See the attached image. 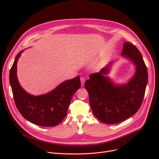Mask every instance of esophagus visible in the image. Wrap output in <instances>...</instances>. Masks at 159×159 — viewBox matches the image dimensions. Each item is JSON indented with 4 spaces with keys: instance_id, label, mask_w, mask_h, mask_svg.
<instances>
[{
    "instance_id": "obj_1",
    "label": "esophagus",
    "mask_w": 159,
    "mask_h": 159,
    "mask_svg": "<svg viewBox=\"0 0 159 159\" xmlns=\"http://www.w3.org/2000/svg\"><path fill=\"white\" fill-rule=\"evenodd\" d=\"M85 80H86L85 78H84V77H81V78H80V82H81V86H82V87H83V86H84V82H85Z\"/></svg>"
}]
</instances>
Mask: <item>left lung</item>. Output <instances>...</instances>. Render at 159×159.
Listing matches in <instances>:
<instances>
[{
	"instance_id": "left-lung-1",
	"label": "left lung",
	"mask_w": 159,
	"mask_h": 159,
	"mask_svg": "<svg viewBox=\"0 0 159 159\" xmlns=\"http://www.w3.org/2000/svg\"><path fill=\"white\" fill-rule=\"evenodd\" d=\"M121 55L135 66L134 76L126 84H116L106 76L113 62L98 73L91 74L84 84L93 115L105 124H116L133 116L139 110L145 94L148 70L139 50L126 42Z\"/></svg>"
}]
</instances>
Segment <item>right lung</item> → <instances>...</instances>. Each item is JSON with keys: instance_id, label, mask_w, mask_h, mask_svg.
<instances>
[{"instance_id": "add662e5", "label": "right lung", "mask_w": 159, "mask_h": 159, "mask_svg": "<svg viewBox=\"0 0 159 159\" xmlns=\"http://www.w3.org/2000/svg\"><path fill=\"white\" fill-rule=\"evenodd\" d=\"M23 52L16 55L10 71V82L16 106L29 122L40 126H55L65 118L71 98L80 87V77L64 81L46 94L31 95L21 87L16 76V64Z\"/></svg>"}]
</instances>
